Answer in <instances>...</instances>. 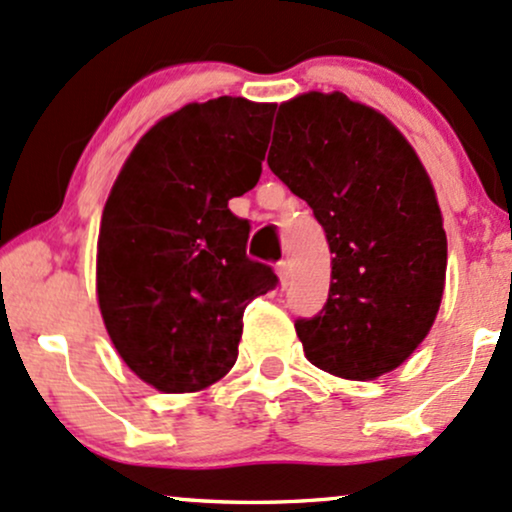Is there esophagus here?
<instances>
[{"label":"esophagus","instance_id":"34e87169","mask_svg":"<svg viewBox=\"0 0 512 512\" xmlns=\"http://www.w3.org/2000/svg\"><path fill=\"white\" fill-rule=\"evenodd\" d=\"M278 278H280V283H283V285L290 283V278H292V263L290 261H280L278 263Z\"/></svg>","mask_w":512,"mask_h":512}]
</instances>
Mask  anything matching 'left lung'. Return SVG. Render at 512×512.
<instances>
[{
    "label": "left lung",
    "instance_id": "obj_1",
    "mask_svg": "<svg viewBox=\"0 0 512 512\" xmlns=\"http://www.w3.org/2000/svg\"><path fill=\"white\" fill-rule=\"evenodd\" d=\"M268 166L307 200L333 254L324 309L295 321L307 360L343 380L392 372L445 290L447 237L418 154L375 108L309 91L280 103Z\"/></svg>",
    "mask_w": 512,
    "mask_h": 512
}]
</instances>
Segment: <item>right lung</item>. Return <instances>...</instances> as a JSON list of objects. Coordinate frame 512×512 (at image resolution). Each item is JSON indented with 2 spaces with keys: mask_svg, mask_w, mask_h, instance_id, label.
<instances>
[{
  "mask_svg": "<svg viewBox=\"0 0 512 512\" xmlns=\"http://www.w3.org/2000/svg\"><path fill=\"white\" fill-rule=\"evenodd\" d=\"M275 103L220 96L149 128L101 215L96 295L125 365L164 394L200 392L237 363L244 309L278 285L246 256L229 210L261 179Z\"/></svg>",
  "mask_w": 512,
  "mask_h": 512,
  "instance_id": "add662e5",
  "label": "right lung"
}]
</instances>
